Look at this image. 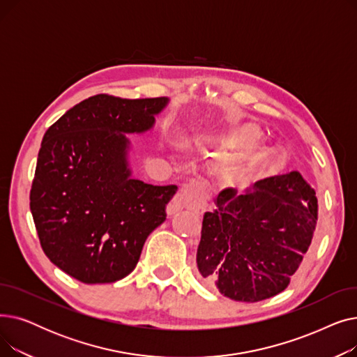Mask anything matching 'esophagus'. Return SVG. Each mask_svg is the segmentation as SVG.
<instances>
[{"mask_svg":"<svg viewBox=\"0 0 357 357\" xmlns=\"http://www.w3.org/2000/svg\"><path fill=\"white\" fill-rule=\"evenodd\" d=\"M207 204V197H205L204 183L198 179H191L181 186L179 192L172 198L167 205L169 214H175L183 208L199 210L204 208Z\"/></svg>","mask_w":357,"mask_h":357,"instance_id":"34e87169","label":"esophagus"}]
</instances>
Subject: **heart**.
Here are the masks:
<instances>
[{
    "label": "heart",
    "instance_id": "1",
    "mask_svg": "<svg viewBox=\"0 0 357 357\" xmlns=\"http://www.w3.org/2000/svg\"><path fill=\"white\" fill-rule=\"evenodd\" d=\"M259 137V130L255 126H245L241 128H237L233 133L220 137L218 143L221 146H226L230 149H241L250 146L252 143H255ZM234 178H238L240 175L237 172H233Z\"/></svg>",
    "mask_w": 357,
    "mask_h": 357
}]
</instances>
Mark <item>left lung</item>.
Here are the masks:
<instances>
[{
	"label": "left lung",
	"instance_id": "8db88e82",
	"mask_svg": "<svg viewBox=\"0 0 357 357\" xmlns=\"http://www.w3.org/2000/svg\"><path fill=\"white\" fill-rule=\"evenodd\" d=\"M205 213L197 265L202 282L241 303L282 292L308 252L318 220L312 186L299 172L222 190Z\"/></svg>",
	"mask_w": 357,
	"mask_h": 357
}]
</instances>
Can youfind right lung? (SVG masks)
Wrapping results in <instances>:
<instances>
[{"mask_svg":"<svg viewBox=\"0 0 357 357\" xmlns=\"http://www.w3.org/2000/svg\"><path fill=\"white\" fill-rule=\"evenodd\" d=\"M166 102L98 93L43 136L30 191L34 226L52 264L84 284L127 276L166 220L178 186L131 179L123 135L149 130Z\"/></svg>","mask_w":357,"mask_h":357,"instance_id":"right-lung-1","label":"right lung"}]
</instances>
